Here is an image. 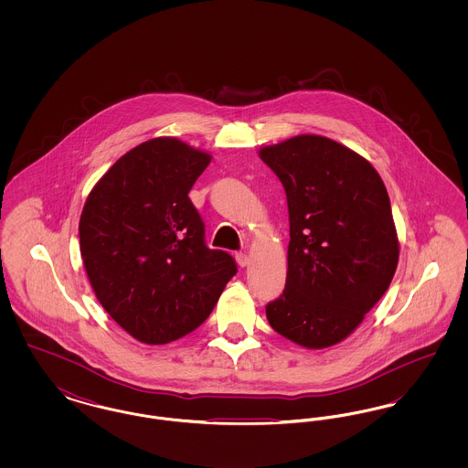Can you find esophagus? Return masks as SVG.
<instances>
[{"label": "esophagus", "instance_id": "34e87169", "mask_svg": "<svg viewBox=\"0 0 468 468\" xmlns=\"http://www.w3.org/2000/svg\"><path fill=\"white\" fill-rule=\"evenodd\" d=\"M235 258H237V263H239V267H247L249 265V256L245 254V252H237L235 254Z\"/></svg>", "mask_w": 468, "mask_h": 468}]
</instances>
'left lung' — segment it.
Here are the masks:
<instances>
[{
    "mask_svg": "<svg viewBox=\"0 0 468 468\" xmlns=\"http://www.w3.org/2000/svg\"><path fill=\"white\" fill-rule=\"evenodd\" d=\"M284 186L288 275L267 305L277 334L309 349L353 334L399 263L391 203L376 168L351 149L300 134L260 151Z\"/></svg>",
    "mask_w": 468,
    "mask_h": 468,
    "instance_id": "obj_1",
    "label": "left lung"
}]
</instances>
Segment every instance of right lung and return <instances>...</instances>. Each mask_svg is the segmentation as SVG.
Segmentation results:
<instances>
[{
    "label": "right lung",
    "instance_id": "right-lung-1",
    "mask_svg": "<svg viewBox=\"0 0 468 468\" xmlns=\"http://www.w3.org/2000/svg\"><path fill=\"white\" fill-rule=\"evenodd\" d=\"M210 156L176 138L140 144L113 163L84 205L79 237L103 309L145 344L197 330L237 273L235 260L205 244L187 193Z\"/></svg>",
    "mask_w": 468,
    "mask_h": 468
}]
</instances>
